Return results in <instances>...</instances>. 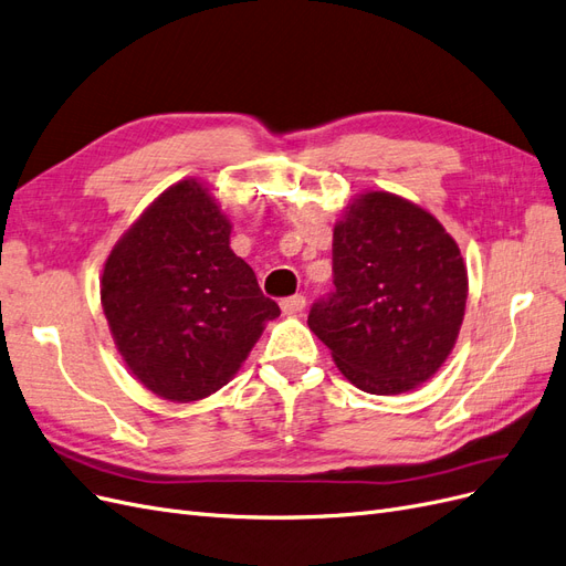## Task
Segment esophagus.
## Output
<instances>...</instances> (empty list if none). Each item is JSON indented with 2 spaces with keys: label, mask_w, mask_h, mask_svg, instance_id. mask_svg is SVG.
Returning a JSON list of instances; mask_svg holds the SVG:
<instances>
[{
  "label": "esophagus",
  "mask_w": 566,
  "mask_h": 566,
  "mask_svg": "<svg viewBox=\"0 0 566 566\" xmlns=\"http://www.w3.org/2000/svg\"><path fill=\"white\" fill-rule=\"evenodd\" d=\"M280 305H282V313H284V315H301L303 310H305V298L296 294V296L284 298Z\"/></svg>",
  "instance_id": "34e87169"
}]
</instances>
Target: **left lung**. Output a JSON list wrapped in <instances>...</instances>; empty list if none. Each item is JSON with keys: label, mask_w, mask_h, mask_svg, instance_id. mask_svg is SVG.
<instances>
[{"label": "left lung", "mask_w": 566, "mask_h": 566, "mask_svg": "<svg viewBox=\"0 0 566 566\" xmlns=\"http://www.w3.org/2000/svg\"><path fill=\"white\" fill-rule=\"evenodd\" d=\"M334 284L307 326L355 388L402 395L440 371L465 317L468 268L428 209L388 190L353 197L334 226Z\"/></svg>", "instance_id": "left-lung-1"}]
</instances>
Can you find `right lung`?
Masks as SVG:
<instances>
[{
    "label": "right lung",
    "instance_id": "right-lung-1",
    "mask_svg": "<svg viewBox=\"0 0 566 566\" xmlns=\"http://www.w3.org/2000/svg\"><path fill=\"white\" fill-rule=\"evenodd\" d=\"M232 223L205 180L184 178L145 207L103 265L101 305L143 388L188 405L242 369L280 305L230 249Z\"/></svg>",
    "mask_w": 566,
    "mask_h": 566
}]
</instances>
